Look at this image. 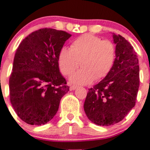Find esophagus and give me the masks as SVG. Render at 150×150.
<instances>
[{
  "instance_id": "esophagus-1",
  "label": "esophagus",
  "mask_w": 150,
  "mask_h": 150,
  "mask_svg": "<svg viewBox=\"0 0 150 150\" xmlns=\"http://www.w3.org/2000/svg\"><path fill=\"white\" fill-rule=\"evenodd\" d=\"M76 88H77V86H71L70 87H69V89H70L71 91H74L76 89Z\"/></svg>"
}]
</instances>
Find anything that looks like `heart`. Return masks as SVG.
I'll return each mask as SVG.
<instances>
[{
	"mask_svg": "<svg viewBox=\"0 0 150 150\" xmlns=\"http://www.w3.org/2000/svg\"><path fill=\"white\" fill-rule=\"evenodd\" d=\"M117 50L110 40L91 34L79 36L71 43L70 49L64 47L59 51L58 63L62 73L72 74L78 67L81 69L71 75L72 83L86 85L107 77L114 67Z\"/></svg>",
	"mask_w": 150,
	"mask_h": 150,
	"instance_id": "heart-1",
	"label": "heart"
}]
</instances>
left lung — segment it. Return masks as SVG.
Listing matches in <instances>:
<instances>
[{
    "label": "left lung",
    "instance_id": "1",
    "mask_svg": "<svg viewBox=\"0 0 150 150\" xmlns=\"http://www.w3.org/2000/svg\"><path fill=\"white\" fill-rule=\"evenodd\" d=\"M117 57L107 77L88 89L84 111L89 120L98 125L121 121L135 106L139 87V66L137 53L128 40L112 33Z\"/></svg>",
    "mask_w": 150,
    "mask_h": 150
}]
</instances>
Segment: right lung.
<instances>
[{
    "mask_svg": "<svg viewBox=\"0 0 150 150\" xmlns=\"http://www.w3.org/2000/svg\"><path fill=\"white\" fill-rule=\"evenodd\" d=\"M71 36L62 30L40 29L18 47L9 78L10 100L24 122L43 125L57 114L69 88L60 73L59 54Z\"/></svg>",
    "mask_w": 150,
    "mask_h": 150,
    "instance_id": "obj_1",
    "label": "right lung"
}]
</instances>
